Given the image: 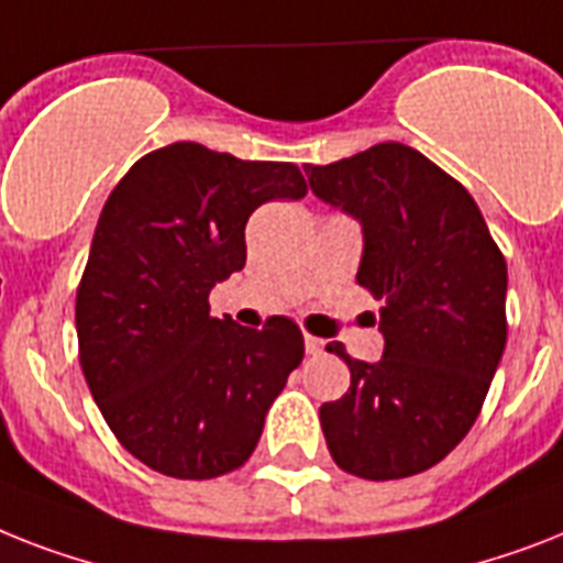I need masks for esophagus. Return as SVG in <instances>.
Instances as JSON below:
<instances>
[{
	"label": "esophagus",
	"mask_w": 563,
	"mask_h": 563,
	"mask_svg": "<svg viewBox=\"0 0 563 563\" xmlns=\"http://www.w3.org/2000/svg\"><path fill=\"white\" fill-rule=\"evenodd\" d=\"M303 346H306V353H309V355H318V353H323V341H321V338H314V335H303Z\"/></svg>",
	"instance_id": "34e87169"
}]
</instances>
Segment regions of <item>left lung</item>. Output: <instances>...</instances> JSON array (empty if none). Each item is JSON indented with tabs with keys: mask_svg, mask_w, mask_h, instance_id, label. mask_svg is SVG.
Instances as JSON below:
<instances>
[{
	"mask_svg": "<svg viewBox=\"0 0 563 563\" xmlns=\"http://www.w3.org/2000/svg\"><path fill=\"white\" fill-rule=\"evenodd\" d=\"M303 170L361 225L355 280L382 300V358L329 344L350 367V390L321 405L329 454L355 477H410L451 454L483 408L506 346V260L468 190L413 147L385 141Z\"/></svg>",
	"mask_w": 563,
	"mask_h": 563,
	"instance_id": "1",
	"label": "left lung"
}]
</instances>
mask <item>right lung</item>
Masks as SVG:
<instances>
[{"instance_id":"add662e5","label":"right lung","mask_w":563,"mask_h":563,"mask_svg":"<svg viewBox=\"0 0 563 563\" xmlns=\"http://www.w3.org/2000/svg\"><path fill=\"white\" fill-rule=\"evenodd\" d=\"M295 164L242 162L178 141L144 155L100 210L77 289V341L100 413L141 463L178 479L240 468L303 361L289 318H210L208 295L245 266L260 205L303 199Z\"/></svg>"}]
</instances>
